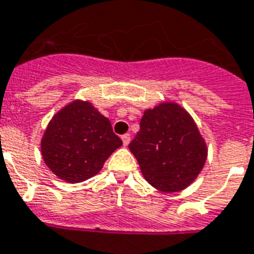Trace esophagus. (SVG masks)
Returning a JSON list of instances; mask_svg holds the SVG:
<instances>
[{
  "label": "esophagus",
  "mask_w": 254,
  "mask_h": 254,
  "mask_svg": "<svg viewBox=\"0 0 254 254\" xmlns=\"http://www.w3.org/2000/svg\"><path fill=\"white\" fill-rule=\"evenodd\" d=\"M121 140H123V144L125 145V146H127L129 142H130V134H129V133H125V134L121 135Z\"/></svg>",
  "instance_id": "34e87169"
}]
</instances>
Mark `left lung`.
Instances as JSON below:
<instances>
[{
	"label": "left lung",
	"mask_w": 254,
	"mask_h": 254,
	"mask_svg": "<svg viewBox=\"0 0 254 254\" xmlns=\"http://www.w3.org/2000/svg\"><path fill=\"white\" fill-rule=\"evenodd\" d=\"M145 180L173 193L190 185L206 161L208 149L187 110L164 102L145 110L140 131L129 144Z\"/></svg>",
	"instance_id": "obj_1"
}]
</instances>
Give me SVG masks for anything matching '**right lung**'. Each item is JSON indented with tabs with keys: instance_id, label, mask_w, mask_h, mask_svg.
Returning <instances> with one entry per match:
<instances>
[{
	"instance_id": "1",
	"label": "right lung",
	"mask_w": 254,
	"mask_h": 254,
	"mask_svg": "<svg viewBox=\"0 0 254 254\" xmlns=\"http://www.w3.org/2000/svg\"><path fill=\"white\" fill-rule=\"evenodd\" d=\"M121 145L109 120L90 102L77 100L52 119L41 140V152L57 177L75 184L96 176Z\"/></svg>"
}]
</instances>
